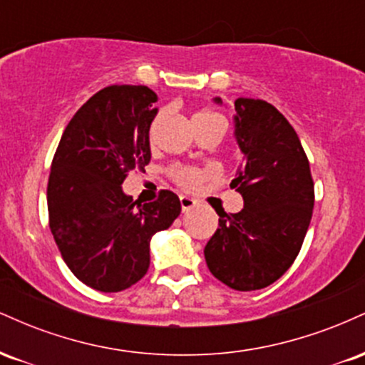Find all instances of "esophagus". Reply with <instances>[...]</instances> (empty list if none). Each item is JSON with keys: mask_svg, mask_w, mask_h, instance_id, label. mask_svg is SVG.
I'll list each match as a JSON object with an SVG mask.
<instances>
[{"mask_svg": "<svg viewBox=\"0 0 365 365\" xmlns=\"http://www.w3.org/2000/svg\"><path fill=\"white\" fill-rule=\"evenodd\" d=\"M180 204H182V211L183 212H188L190 209L195 207V199H192V197H187V195H182L180 197Z\"/></svg>", "mask_w": 365, "mask_h": 365, "instance_id": "obj_1", "label": "esophagus"}]
</instances>
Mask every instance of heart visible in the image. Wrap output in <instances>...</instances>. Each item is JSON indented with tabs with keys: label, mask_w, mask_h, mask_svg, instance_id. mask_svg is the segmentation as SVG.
Masks as SVG:
<instances>
[{
	"label": "heart",
	"mask_w": 365,
	"mask_h": 365,
	"mask_svg": "<svg viewBox=\"0 0 365 365\" xmlns=\"http://www.w3.org/2000/svg\"><path fill=\"white\" fill-rule=\"evenodd\" d=\"M204 116H220V115H216V113H211V111H206V113H200V115H197L194 120L204 118ZM154 130H156V121H154V123L149 127V139L150 140H153V137H154ZM166 173H168V177L173 180L178 187L185 188V190H194V188L199 187L207 177H211L212 171L207 168H197V166L171 165L170 168L166 170Z\"/></svg>",
	"instance_id": "1"
}]
</instances>
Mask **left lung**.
<instances>
[{
  "label": "left lung",
  "instance_id": "8db88e82",
  "mask_svg": "<svg viewBox=\"0 0 365 365\" xmlns=\"http://www.w3.org/2000/svg\"><path fill=\"white\" fill-rule=\"evenodd\" d=\"M235 111V135L245 161L232 187L244 197V209L217 212L220 225L204 255L221 283L252 292L282 278L302 249L312 217L314 180L299 135L273 104L240 98Z\"/></svg>",
  "mask_w": 365,
  "mask_h": 365
}]
</instances>
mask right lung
Instances as JSON below:
<instances>
[{
	"instance_id": "right-lung-1",
	"label": "right lung",
	"mask_w": 365,
	"mask_h": 365,
	"mask_svg": "<svg viewBox=\"0 0 365 365\" xmlns=\"http://www.w3.org/2000/svg\"><path fill=\"white\" fill-rule=\"evenodd\" d=\"M158 96L145 86L104 87L73 115L48 180L49 228L70 271L99 292H121L149 269V242L177 220V194L139 204L121 190L150 161Z\"/></svg>"
}]
</instances>
